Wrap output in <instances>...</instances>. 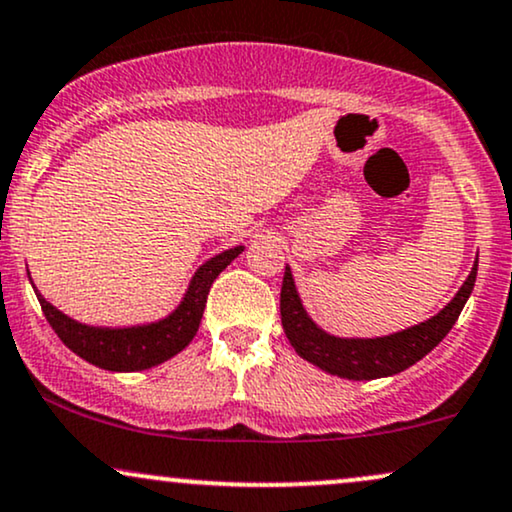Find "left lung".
Wrapping results in <instances>:
<instances>
[{"instance_id":"obj_1","label":"left lung","mask_w":512,"mask_h":512,"mask_svg":"<svg viewBox=\"0 0 512 512\" xmlns=\"http://www.w3.org/2000/svg\"><path fill=\"white\" fill-rule=\"evenodd\" d=\"M477 262L479 260H474L470 276L441 312H436L427 322L410 326V329L374 338L336 336L322 329L315 319L307 315L298 288H295L291 267L286 264L281 286L283 331H286L295 353L315 367L324 369V372L334 374V377L353 381L393 377V374L420 362L427 353H432L453 329L467 298L472 295L474 281H477Z\"/></svg>"}]
</instances>
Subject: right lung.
<instances>
[{
    "label": "right lung",
    "instance_id": "add662e5",
    "mask_svg": "<svg viewBox=\"0 0 512 512\" xmlns=\"http://www.w3.org/2000/svg\"><path fill=\"white\" fill-rule=\"evenodd\" d=\"M245 245H236L219 255L209 257L205 264L195 269L190 276V283L183 293L181 303H178L169 315L155 322L143 324H128V326H97L78 322L64 312L57 310L49 300L35 288L42 312H45L47 322L52 324L54 334L61 338L66 348H71L78 357H83L90 365L107 369V372H143V369L157 367L162 362L181 353L183 348L193 341L197 329H200L202 312L209 288L217 276L224 272L229 264L236 260Z\"/></svg>",
    "mask_w": 512,
    "mask_h": 512
}]
</instances>
